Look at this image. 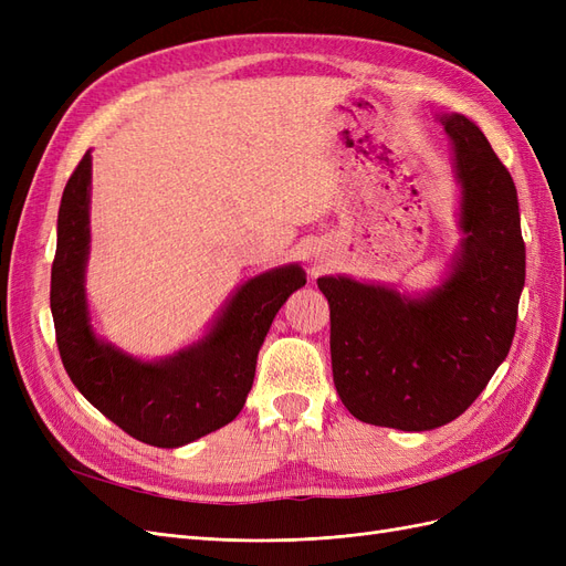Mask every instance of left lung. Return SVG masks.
Returning a JSON list of instances; mask_svg holds the SVG:
<instances>
[{"mask_svg":"<svg viewBox=\"0 0 566 566\" xmlns=\"http://www.w3.org/2000/svg\"><path fill=\"white\" fill-rule=\"evenodd\" d=\"M453 146L460 243L439 285L321 276L331 304L333 380L368 424L427 432L465 413L510 352L526 250L517 188L470 117H437Z\"/></svg>","mask_w":566,"mask_h":566,"instance_id":"left-lung-1","label":"left lung"}]
</instances>
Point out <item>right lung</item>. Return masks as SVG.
<instances>
[{
	"label": "right lung",
	"mask_w": 566,
	"mask_h": 566,
	"mask_svg": "<svg viewBox=\"0 0 566 566\" xmlns=\"http://www.w3.org/2000/svg\"><path fill=\"white\" fill-rule=\"evenodd\" d=\"M92 150L67 179L51 266V316L65 373L94 408L129 437L179 449L241 413L256 354L273 316L306 283L300 264L248 279L224 302L202 337L163 358H139L96 335L87 302L92 250Z\"/></svg>",
	"instance_id": "obj_1"
}]
</instances>
